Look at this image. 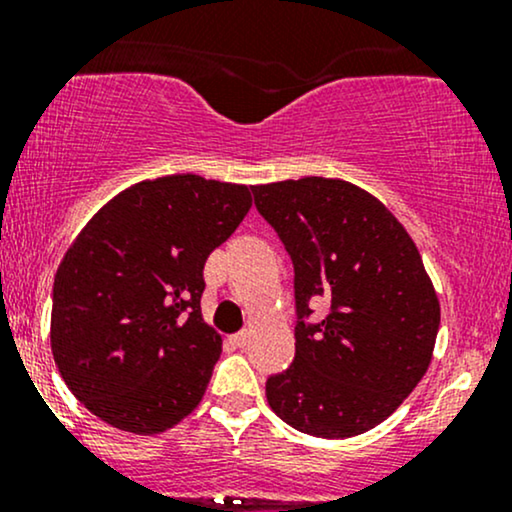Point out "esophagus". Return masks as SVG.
Returning <instances> with one entry per match:
<instances>
[{"label": "esophagus", "instance_id": "34e87169", "mask_svg": "<svg viewBox=\"0 0 512 512\" xmlns=\"http://www.w3.org/2000/svg\"><path fill=\"white\" fill-rule=\"evenodd\" d=\"M228 342H231L233 346H238V349H243V346L250 342V332H238V334H233V337H228Z\"/></svg>", "mask_w": 512, "mask_h": 512}]
</instances>
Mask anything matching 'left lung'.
<instances>
[{
  "instance_id": "8db88e82",
  "label": "left lung",
  "mask_w": 512,
  "mask_h": 512,
  "mask_svg": "<svg viewBox=\"0 0 512 512\" xmlns=\"http://www.w3.org/2000/svg\"><path fill=\"white\" fill-rule=\"evenodd\" d=\"M293 260L296 358L267 380L281 421L315 438L383 424L424 378L440 303L424 260L392 211L354 182L281 180L252 187ZM331 305L320 323L309 305Z\"/></svg>"
}]
</instances>
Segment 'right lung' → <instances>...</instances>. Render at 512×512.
Masks as SVG:
<instances>
[{
	"label": "right lung",
	"instance_id": "obj_1",
	"mask_svg": "<svg viewBox=\"0 0 512 512\" xmlns=\"http://www.w3.org/2000/svg\"><path fill=\"white\" fill-rule=\"evenodd\" d=\"M252 207L248 185L178 173L110 199L64 252L50 346L105 424L154 436L192 414L221 356L202 317L204 262Z\"/></svg>",
	"mask_w": 512,
	"mask_h": 512
}]
</instances>
